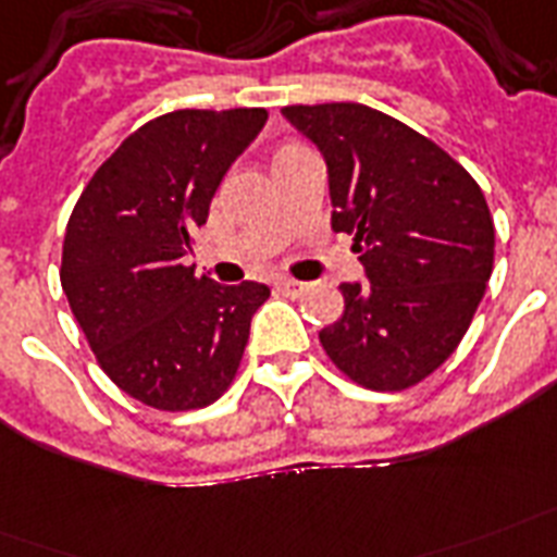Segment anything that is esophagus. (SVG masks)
Returning a JSON list of instances; mask_svg holds the SVG:
<instances>
[{"mask_svg":"<svg viewBox=\"0 0 557 557\" xmlns=\"http://www.w3.org/2000/svg\"><path fill=\"white\" fill-rule=\"evenodd\" d=\"M275 290L282 293V296H293V299H296V296H301V293L308 290V284L296 282V278H278V282H275Z\"/></svg>","mask_w":557,"mask_h":557,"instance_id":"esophagus-1","label":"esophagus"}]
</instances>
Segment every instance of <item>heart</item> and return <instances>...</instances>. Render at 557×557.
Segmentation results:
<instances>
[{"instance_id":"heart-1","label":"heart","mask_w":557,"mask_h":557,"mask_svg":"<svg viewBox=\"0 0 557 557\" xmlns=\"http://www.w3.org/2000/svg\"><path fill=\"white\" fill-rule=\"evenodd\" d=\"M290 148H293V145H290ZM282 150H284V148H282Z\"/></svg>"}]
</instances>
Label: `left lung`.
<instances>
[{"mask_svg":"<svg viewBox=\"0 0 557 557\" xmlns=\"http://www.w3.org/2000/svg\"><path fill=\"white\" fill-rule=\"evenodd\" d=\"M282 115L327 165L331 226L355 238L369 282L319 331L339 372L400 392L454 355L494 270L485 194L435 141L366 103H296Z\"/></svg>","mask_w":557,"mask_h":557,"instance_id":"left-lung-1","label":"left lung"}]
</instances>
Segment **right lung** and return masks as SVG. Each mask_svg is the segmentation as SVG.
Returning a JSON list of instances; mask_svg holds the SVG:
<instances>
[{
	"label": "right lung",
	"mask_w": 557,
	"mask_h": 557,
	"mask_svg": "<svg viewBox=\"0 0 557 557\" xmlns=\"http://www.w3.org/2000/svg\"><path fill=\"white\" fill-rule=\"evenodd\" d=\"M264 122L261 107L159 115L95 171L69 218V308L107 377L153 409L209 407L230 389L270 296L185 267L218 185Z\"/></svg>",
	"instance_id": "1"
}]
</instances>
